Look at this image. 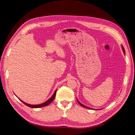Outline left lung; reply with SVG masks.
Listing matches in <instances>:
<instances>
[{
    "label": "left lung",
    "instance_id": "1",
    "mask_svg": "<svg viewBox=\"0 0 135 135\" xmlns=\"http://www.w3.org/2000/svg\"><path fill=\"white\" fill-rule=\"evenodd\" d=\"M122 50H123V52L124 53H125V49H124V48H123V46H122ZM77 101H78V102L79 103V104H80V105H81L82 107H84V108H88V109H91V108H89V107H86V106H85V105H84L83 104H82L81 103H80V102H79L78 100H77Z\"/></svg>",
    "mask_w": 135,
    "mask_h": 135
}]
</instances>
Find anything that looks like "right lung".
Here are the masks:
<instances>
[{
  "instance_id": "add662e5",
  "label": "right lung",
  "mask_w": 135,
  "mask_h": 135,
  "mask_svg": "<svg viewBox=\"0 0 135 135\" xmlns=\"http://www.w3.org/2000/svg\"><path fill=\"white\" fill-rule=\"evenodd\" d=\"M56 92H57V91L55 90V91L54 92V94H53V95H52L51 98H50L48 100V101H47L46 102H44L43 104H39V105H30V104H26V103H25V102H23V101H22V100H20V99H19V100H20L21 101H22L24 104H25L26 105H27V107H30V108H41V107H46V106H47V105H49L50 103L51 102H52V101H53L54 100V98H55V95H56Z\"/></svg>"
}]
</instances>
